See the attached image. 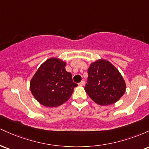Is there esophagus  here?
<instances>
[{"instance_id":"obj_1","label":"esophagus","mask_w":149,"mask_h":149,"mask_svg":"<svg viewBox=\"0 0 149 149\" xmlns=\"http://www.w3.org/2000/svg\"><path fill=\"white\" fill-rule=\"evenodd\" d=\"M85 84V82L84 81V80H82V81L80 82V83H78V85H80V86H84Z\"/></svg>"}]
</instances>
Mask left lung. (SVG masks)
Listing matches in <instances>:
<instances>
[{
  "label": "left lung",
  "mask_w": 149,
  "mask_h": 149,
  "mask_svg": "<svg viewBox=\"0 0 149 149\" xmlns=\"http://www.w3.org/2000/svg\"><path fill=\"white\" fill-rule=\"evenodd\" d=\"M85 86L89 97L100 105H110L124 95L125 83L120 73L109 61L100 59L90 64Z\"/></svg>",
  "instance_id": "8db88e82"
}]
</instances>
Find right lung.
Wrapping results in <instances>:
<instances>
[{"label": "right lung", "instance_id": "add662e5", "mask_svg": "<svg viewBox=\"0 0 149 149\" xmlns=\"http://www.w3.org/2000/svg\"><path fill=\"white\" fill-rule=\"evenodd\" d=\"M66 63L57 58L46 60L31 80L30 88L36 100L42 105L56 107L71 97L73 88L72 75L65 69Z\"/></svg>", "mask_w": 149, "mask_h": 149}]
</instances>
